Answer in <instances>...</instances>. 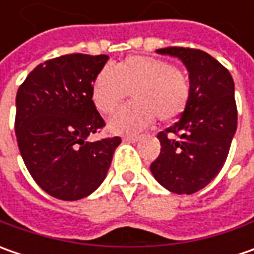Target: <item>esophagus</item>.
Instances as JSON below:
<instances>
[{"instance_id":"1","label":"esophagus","mask_w":254,"mask_h":254,"mask_svg":"<svg viewBox=\"0 0 254 254\" xmlns=\"http://www.w3.org/2000/svg\"><path fill=\"white\" fill-rule=\"evenodd\" d=\"M138 138H140V137H137V135H126L123 140L126 142H137L138 141Z\"/></svg>"}]
</instances>
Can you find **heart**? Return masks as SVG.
<instances>
[{
	"instance_id": "b5f03b06",
	"label": "heart",
	"mask_w": 254,
	"mask_h": 254,
	"mask_svg": "<svg viewBox=\"0 0 254 254\" xmlns=\"http://www.w3.org/2000/svg\"><path fill=\"white\" fill-rule=\"evenodd\" d=\"M131 93L134 102L109 123L114 134H132L151 126L155 117L172 122L185 112L190 97V77L170 62L150 56H130L99 72L92 100L103 114H113Z\"/></svg>"
}]
</instances>
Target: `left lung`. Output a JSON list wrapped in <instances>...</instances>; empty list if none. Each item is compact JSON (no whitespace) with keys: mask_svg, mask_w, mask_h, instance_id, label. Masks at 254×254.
<instances>
[{"mask_svg":"<svg viewBox=\"0 0 254 254\" xmlns=\"http://www.w3.org/2000/svg\"><path fill=\"white\" fill-rule=\"evenodd\" d=\"M157 54L182 61L190 97L180 120L158 132L161 152L150 170L164 188L190 195L205 188L228 158L238 127L235 83L229 70L203 51L171 46Z\"/></svg>","mask_w":254,"mask_h":254,"instance_id":"8db88e82","label":"left lung"}]
</instances>
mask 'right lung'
<instances>
[{
	"label": "right lung",
	"mask_w": 254,
	"mask_h": 254,
	"mask_svg": "<svg viewBox=\"0 0 254 254\" xmlns=\"http://www.w3.org/2000/svg\"><path fill=\"white\" fill-rule=\"evenodd\" d=\"M107 55H64L38 64L16 93L15 134L35 182L51 196L77 200L100 187L120 137L87 141L104 127L92 84Z\"/></svg>",
	"instance_id": "add662e5"
}]
</instances>
